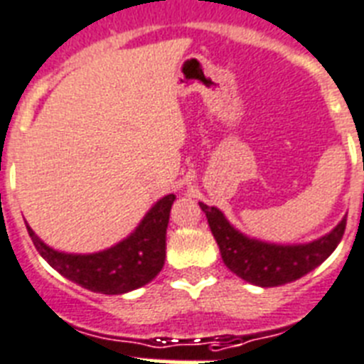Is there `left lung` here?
Instances as JSON below:
<instances>
[{"instance_id":"1","label":"left lung","mask_w":364,"mask_h":364,"mask_svg":"<svg viewBox=\"0 0 364 364\" xmlns=\"http://www.w3.org/2000/svg\"><path fill=\"white\" fill-rule=\"evenodd\" d=\"M199 206L206 214L227 268L257 287H281L312 272L335 251L346 230L344 218L331 232L316 242L305 245H273L240 234L214 206H206L204 203H199Z\"/></svg>"}]
</instances>
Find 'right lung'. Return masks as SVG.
I'll return each mask as SVG.
<instances>
[{
    "mask_svg": "<svg viewBox=\"0 0 364 364\" xmlns=\"http://www.w3.org/2000/svg\"><path fill=\"white\" fill-rule=\"evenodd\" d=\"M175 199V195H167L158 200L130 238L95 255H67L53 251L38 240L29 225L26 227L41 257L61 275L92 292L111 296L126 294L145 287L164 268L165 232Z\"/></svg>",
    "mask_w": 364,
    "mask_h": 364,
    "instance_id": "right-lung-1",
    "label": "right lung"
}]
</instances>
